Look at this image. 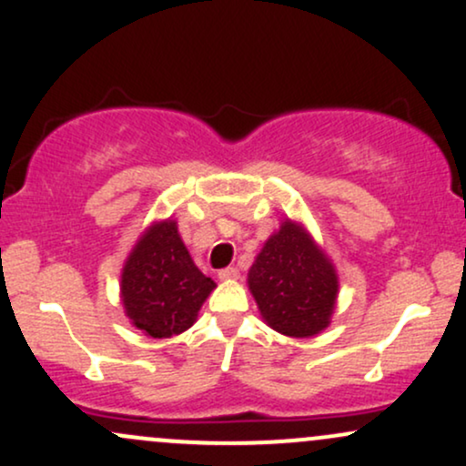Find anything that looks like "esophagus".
<instances>
[{
  "label": "esophagus",
  "instance_id": "34e87169",
  "mask_svg": "<svg viewBox=\"0 0 466 466\" xmlns=\"http://www.w3.org/2000/svg\"><path fill=\"white\" fill-rule=\"evenodd\" d=\"M218 278L221 280H234V278H238V269L237 267H226V269L218 271Z\"/></svg>",
  "mask_w": 466,
  "mask_h": 466
}]
</instances>
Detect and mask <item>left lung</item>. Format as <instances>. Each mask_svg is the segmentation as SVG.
Wrapping results in <instances>:
<instances>
[{"mask_svg":"<svg viewBox=\"0 0 466 466\" xmlns=\"http://www.w3.org/2000/svg\"><path fill=\"white\" fill-rule=\"evenodd\" d=\"M248 282L260 315L278 333L311 337L329 326L337 298L335 269L296 223H282L267 240Z\"/></svg>","mask_w":466,"mask_h":466,"instance_id":"8db88e82","label":"left lung"}]
</instances>
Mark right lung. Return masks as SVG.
<instances>
[{"label":"right lung","instance_id":"add662e5","mask_svg":"<svg viewBox=\"0 0 466 466\" xmlns=\"http://www.w3.org/2000/svg\"><path fill=\"white\" fill-rule=\"evenodd\" d=\"M122 304L147 335L170 337L195 324L215 280L192 263L173 221L148 229L122 269Z\"/></svg>","mask_w":466,"mask_h":466}]
</instances>
